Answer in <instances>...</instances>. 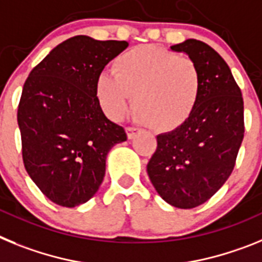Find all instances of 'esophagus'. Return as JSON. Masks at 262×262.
<instances>
[{
	"instance_id": "obj_1",
	"label": "esophagus",
	"mask_w": 262,
	"mask_h": 262,
	"mask_svg": "<svg viewBox=\"0 0 262 262\" xmlns=\"http://www.w3.org/2000/svg\"><path fill=\"white\" fill-rule=\"evenodd\" d=\"M138 133H140V129L138 128H134V126H128L126 128V136H128L129 140H133Z\"/></svg>"
}]
</instances>
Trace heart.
Listing matches in <instances>:
<instances>
[{
    "label": "heart",
    "instance_id": "1",
    "mask_svg": "<svg viewBox=\"0 0 262 262\" xmlns=\"http://www.w3.org/2000/svg\"><path fill=\"white\" fill-rule=\"evenodd\" d=\"M95 92L109 118H124L132 105L141 122L166 133L190 120L202 95V75L194 60L156 46L122 52L112 72L99 74Z\"/></svg>",
    "mask_w": 262,
    "mask_h": 262
}]
</instances>
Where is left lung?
<instances>
[{"instance_id":"1","label":"left lung","mask_w":262,"mask_h":262,"mask_svg":"<svg viewBox=\"0 0 262 262\" xmlns=\"http://www.w3.org/2000/svg\"><path fill=\"white\" fill-rule=\"evenodd\" d=\"M170 49L198 66L202 95L185 125L157 136L147 175L165 202L188 210L210 199L235 167L244 138V101L226 60L207 43L187 39Z\"/></svg>"}]
</instances>
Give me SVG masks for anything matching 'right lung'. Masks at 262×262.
<instances>
[{"label": "right lung", "mask_w": 262, "mask_h": 262, "mask_svg": "<svg viewBox=\"0 0 262 262\" xmlns=\"http://www.w3.org/2000/svg\"><path fill=\"white\" fill-rule=\"evenodd\" d=\"M128 46L125 40L72 36L25 81L17 113L25 169L58 206L72 208L96 194L109 150L126 141L124 128L101 111L95 83Z\"/></svg>", "instance_id": "obj_1"}]
</instances>
